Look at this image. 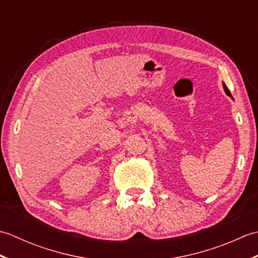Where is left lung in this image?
Listing matches in <instances>:
<instances>
[{"instance_id":"8db88e82","label":"left lung","mask_w":258,"mask_h":258,"mask_svg":"<svg viewBox=\"0 0 258 258\" xmlns=\"http://www.w3.org/2000/svg\"><path fill=\"white\" fill-rule=\"evenodd\" d=\"M223 87H224V91H225V93H226V94H227L228 96H231V97H232V94H231V92H229V90L227 89V86H226L225 84H224V83H223Z\"/></svg>"}]
</instances>
